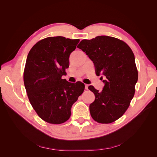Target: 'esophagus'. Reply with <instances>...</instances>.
<instances>
[{
	"instance_id": "obj_1",
	"label": "esophagus",
	"mask_w": 157,
	"mask_h": 157,
	"mask_svg": "<svg viewBox=\"0 0 157 157\" xmlns=\"http://www.w3.org/2000/svg\"><path fill=\"white\" fill-rule=\"evenodd\" d=\"M88 86H89L88 84H85V89L88 90Z\"/></svg>"
}]
</instances>
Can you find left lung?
Here are the masks:
<instances>
[{
    "label": "left lung",
    "instance_id": "obj_1",
    "mask_svg": "<svg viewBox=\"0 0 157 157\" xmlns=\"http://www.w3.org/2000/svg\"><path fill=\"white\" fill-rule=\"evenodd\" d=\"M77 48L93 61L96 75L105 78L102 91L88 87L96 98L90 105V115L101 124L115 122L126 111L135 94L138 72L134 53L125 42L109 36L84 39Z\"/></svg>",
    "mask_w": 157,
    "mask_h": 157
}]
</instances>
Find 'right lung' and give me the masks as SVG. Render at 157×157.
Wrapping results in <instances>:
<instances>
[{
  "instance_id": "obj_1",
  "label": "right lung",
  "mask_w": 157,
  "mask_h": 157,
  "mask_svg": "<svg viewBox=\"0 0 157 157\" xmlns=\"http://www.w3.org/2000/svg\"><path fill=\"white\" fill-rule=\"evenodd\" d=\"M79 41L47 37L37 42L28 54L23 72L27 96L37 115L50 124L67 121L73 104L84 90L82 82L71 83L61 78Z\"/></svg>"
}]
</instances>
